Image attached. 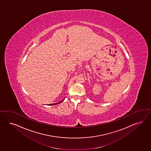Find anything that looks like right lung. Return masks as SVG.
Masks as SVG:
<instances>
[{
	"mask_svg": "<svg viewBox=\"0 0 151 151\" xmlns=\"http://www.w3.org/2000/svg\"><path fill=\"white\" fill-rule=\"evenodd\" d=\"M64 100H63L61 101V102H59V103H55V104H50V105H58V104H60V103H61V102H62Z\"/></svg>",
	"mask_w": 151,
	"mask_h": 151,
	"instance_id": "right-lung-1",
	"label": "right lung"
}]
</instances>
